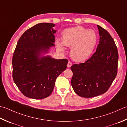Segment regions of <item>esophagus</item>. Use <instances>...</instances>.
Instances as JSON below:
<instances>
[{
    "instance_id": "esophagus-1",
    "label": "esophagus",
    "mask_w": 127,
    "mask_h": 127,
    "mask_svg": "<svg viewBox=\"0 0 127 127\" xmlns=\"http://www.w3.org/2000/svg\"><path fill=\"white\" fill-rule=\"evenodd\" d=\"M72 63L71 62H70V61H69L68 62V65H67V67H68V68H70V67H71V66L72 65Z\"/></svg>"
}]
</instances>
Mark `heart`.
I'll list each match as a JSON object with an SVG mask.
<instances>
[{
  "label": "heart",
  "instance_id": "b5f03b06",
  "mask_svg": "<svg viewBox=\"0 0 127 127\" xmlns=\"http://www.w3.org/2000/svg\"><path fill=\"white\" fill-rule=\"evenodd\" d=\"M97 42V36L95 31L82 26L68 29L62 32V42L57 39V47L64 51V46L71 47L70 56L74 61H85L91 56Z\"/></svg>",
  "mask_w": 127,
  "mask_h": 127
}]
</instances>
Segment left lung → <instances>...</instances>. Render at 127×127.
<instances>
[{
  "mask_svg": "<svg viewBox=\"0 0 127 127\" xmlns=\"http://www.w3.org/2000/svg\"><path fill=\"white\" fill-rule=\"evenodd\" d=\"M100 42L96 51L85 63L71 66V84L77 95L90 98L105 93L117 74L118 53L112 37L97 25Z\"/></svg>",
  "mask_w": 127,
  "mask_h": 127,
  "instance_id": "1",
  "label": "left lung"
}]
</instances>
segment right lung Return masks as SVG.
Listing matches in <instances>:
<instances>
[{"mask_svg": "<svg viewBox=\"0 0 127 127\" xmlns=\"http://www.w3.org/2000/svg\"><path fill=\"white\" fill-rule=\"evenodd\" d=\"M55 24L39 23L27 30L19 38L12 57V78L24 95L43 99L52 94L56 79L68 64L66 59H57L48 53L55 42Z\"/></svg>", "mask_w": 127, "mask_h": 127, "instance_id": "right-lung-1", "label": "right lung"}]
</instances>
